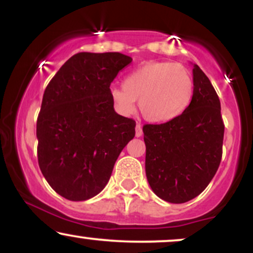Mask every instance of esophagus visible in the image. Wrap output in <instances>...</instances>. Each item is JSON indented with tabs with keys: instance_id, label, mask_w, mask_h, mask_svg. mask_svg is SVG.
Instances as JSON below:
<instances>
[{
	"instance_id": "esophagus-1",
	"label": "esophagus",
	"mask_w": 253,
	"mask_h": 253,
	"mask_svg": "<svg viewBox=\"0 0 253 253\" xmlns=\"http://www.w3.org/2000/svg\"><path fill=\"white\" fill-rule=\"evenodd\" d=\"M143 135V127H141L140 124H136L135 126V136H141Z\"/></svg>"
}]
</instances>
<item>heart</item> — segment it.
Returning <instances> with one entry per match:
<instances>
[{"mask_svg":"<svg viewBox=\"0 0 253 253\" xmlns=\"http://www.w3.org/2000/svg\"><path fill=\"white\" fill-rule=\"evenodd\" d=\"M194 91L193 78L182 65L171 62H153L140 66L125 77L123 89L110 92L115 108L123 114L139 110L150 123H168L188 108Z\"/></svg>","mask_w":253,"mask_h":253,"instance_id":"heart-1","label":"heart"}]
</instances>
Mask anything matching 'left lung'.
Wrapping results in <instances>:
<instances>
[{"instance_id": "1", "label": "left lung", "mask_w": 253, "mask_h": 253, "mask_svg": "<svg viewBox=\"0 0 253 253\" xmlns=\"http://www.w3.org/2000/svg\"><path fill=\"white\" fill-rule=\"evenodd\" d=\"M188 108L173 120L145 125V171L151 189L170 203H184L202 193L222 156L223 121L215 89L196 64Z\"/></svg>"}]
</instances>
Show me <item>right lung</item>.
Returning a JSON list of instances; mask_svg holds the SVG:
<instances>
[{"instance_id": "obj_1", "label": "right lung", "mask_w": 253, "mask_h": 253, "mask_svg": "<svg viewBox=\"0 0 253 253\" xmlns=\"http://www.w3.org/2000/svg\"><path fill=\"white\" fill-rule=\"evenodd\" d=\"M132 63L119 52H81L46 86L37 121L38 162L51 188L70 201L96 196L108 183L135 121L119 115L110 83Z\"/></svg>"}]
</instances>
